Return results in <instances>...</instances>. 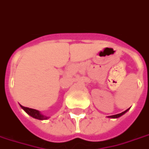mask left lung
<instances>
[{"label":"left lung","mask_w":149,"mask_h":149,"mask_svg":"<svg viewBox=\"0 0 149 149\" xmlns=\"http://www.w3.org/2000/svg\"><path fill=\"white\" fill-rule=\"evenodd\" d=\"M129 109H130V108H129ZM129 109H127L126 111H123V112H122V113H120V114H114V115H111V116H108V118H119V117H121L122 115H123V114H125V113H126V112L129 111Z\"/></svg>","instance_id":"1"}]
</instances>
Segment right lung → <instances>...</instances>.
Wrapping results in <instances>:
<instances>
[{
	"mask_svg": "<svg viewBox=\"0 0 149 149\" xmlns=\"http://www.w3.org/2000/svg\"><path fill=\"white\" fill-rule=\"evenodd\" d=\"M21 108L24 110L27 114H29L30 116H31L34 118H36V119L38 120H47L49 118V117L45 116L43 114H42L38 111L37 110H35V109L28 108V107H23L22 105H20Z\"/></svg>",
	"mask_w": 149,
	"mask_h": 149,
	"instance_id": "right-lung-1",
	"label": "right lung"
}]
</instances>
